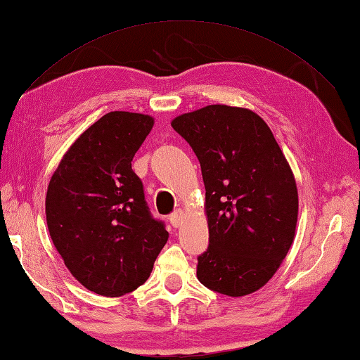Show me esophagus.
Returning a JSON list of instances; mask_svg holds the SVG:
<instances>
[{
    "mask_svg": "<svg viewBox=\"0 0 360 360\" xmlns=\"http://www.w3.org/2000/svg\"><path fill=\"white\" fill-rule=\"evenodd\" d=\"M182 220H184V212H182L181 209L176 210L174 214L170 215V223H172L173 228H179L182 224Z\"/></svg>",
    "mask_w": 360,
    "mask_h": 360,
    "instance_id": "esophagus-1",
    "label": "esophagus"
}]
</instances>
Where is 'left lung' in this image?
<instances>
[{"label":"left lung","instance_id":"1","mask_svg":"<svg viewBox=\"0 0 360 360\" xmlns=\"http://www.w3.org/2000/svg\"><path fill=\"white\" fill-rule=\"evenodd\" d=\"M200 160L209 248L196 276L207 288L245 297L262 288L295 240L298 188L271 129L256 112L210 104L172 122Z\"/></svg>","mask_w":360,"mask_h":360}]
</instances>
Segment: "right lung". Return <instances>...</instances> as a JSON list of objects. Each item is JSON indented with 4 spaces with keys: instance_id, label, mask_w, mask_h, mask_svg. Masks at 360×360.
Instances as JSON below:
<instances>
[{
    "instance_id": "add662e5",
    "label": "right lung",
    "mask_w": 360,
    "mask_h": 360,
    "mask_svg": "<svg viewBox=\"0 0 360 360\" xmlns=\"http://www.w3.org/2000/svg\"><path fill=\"white\" fill-rule=\"evenodd\" d=\"M151 115L114 110L77 137L48 184L49 236L76 281L101 297H122L150 278L168 240L132 172Z\"/></svg>"
}]
</instances>
